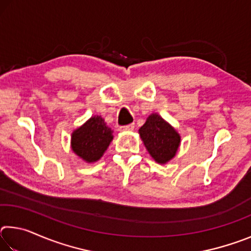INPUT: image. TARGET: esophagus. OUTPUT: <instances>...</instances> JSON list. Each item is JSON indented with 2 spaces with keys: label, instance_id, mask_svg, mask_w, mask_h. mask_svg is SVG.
<instances>
[{
  "label": "esophagus",
  "instance_id": "1",
  "mask_svg": "<svg viewBox=\"0 0 251 251\" xmlns=\"http://www.w3.org/2000/svg\"><path fill=\"white\" fill-rule=\"evenodd\" d=\"M134 128H135L134 123H133V124H128V125H126V126H122L121 127L122 130H133Z\"/></svg>",
  "mask_w": 251,
  "mask_h": 251
}]
</instances>
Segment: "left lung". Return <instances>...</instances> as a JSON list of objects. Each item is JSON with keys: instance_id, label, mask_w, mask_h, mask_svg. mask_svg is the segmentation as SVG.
I'll use <instances>...</instances> for the list:
<instances>
[{"instance_id": "8db88e82", "label": "left lung", "mask_w": 251, "mask_h": 251, "mask_svg": "<svg viewBox=\"0 0 251 251\" xmlns=\"http://www.w3.org/2000/svg\"><path fill=\"white\" fill-rule=\"evenodd\" d=\"M139 135L148 152L157 163L165 164L176 155L180 136L158 114H151L139 128Z\"/></svg>"}]
</instances>
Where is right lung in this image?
Listing matches in <instances>:
<instances>
[{"label": "right lung", "instance_id": "add662e5", "mask_svg": "<svg viewBox=\"0 0 251 251\" xmlns=\"http://www.w3.org/2000/svg\"><path fill=\"white\" fill-rule=\"evenodd\" d=\"M113 130L100 116H94L72 134V150L87 163L99 160L113 139Z\"/></svg>", "mask_w": 251, "mask_h": 251}]
</instances>
